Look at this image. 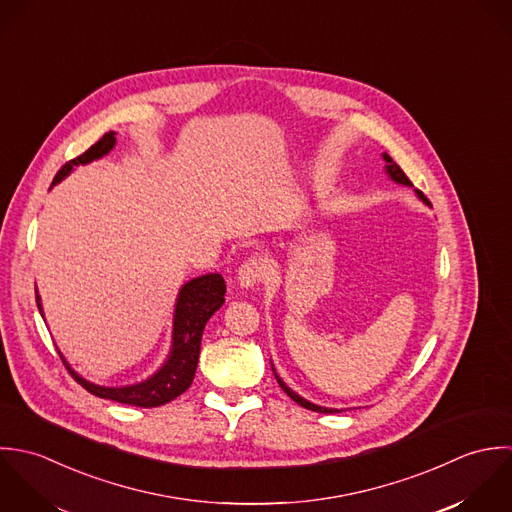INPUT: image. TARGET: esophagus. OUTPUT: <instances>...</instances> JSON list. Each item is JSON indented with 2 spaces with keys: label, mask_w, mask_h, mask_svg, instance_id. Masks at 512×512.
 <instances>
[{
  "label": "esophagus",
  "mask_w": 512,
  "mask_h": 512,
  "mask_svg": "<svg viewBox=\"0 0 512 512\" xmlns=\"http://www.w3.org/2000/svg\"><path fill=\"white\" fill-rule=\"evenodd\" d=\"M267 269H269V265H267L265 259H261V257H251V259H247V261L239 267V271H237V281H239V285H241L243 289H249V287L257 285V283L267 275Z\"/></svg>",
  "instance_id": "1"
}]
</instances>
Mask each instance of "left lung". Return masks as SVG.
I'll return each mask as SVG.
<instances>
[{
    "mask_svg": "<svg viewBox=\"0 0 512 512\" xmlns=\"http://www.w3.org/2000/svg\"><path fill=\"white\" fill-rule=\"evenodd\" d=\"M384 156V160H386V172H388V176L394 180V182H398V184H402V186H411V182H409L408 176L404 174V170L388 156V154H382ZM417 192V198L419 200H423L425 204L429 205V202H427V198L419 192V190H415ZM273 372H275V368H273ZM275 378H277V382H279V386L283 388V392L293 400V402H297L299 406H303V408L310 409V411H318V413H336V411H340V409H332V408H322V406H316V404H310V402H307L305 398H301L299 394H295L279 376H277V372H275Z\"/></svg>",
    "mask_w": 512,
    "mask_h": 512,
    "instance_id": "left-lung-1",
    "label": "left lung"
}]
</instances>
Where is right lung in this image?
Masks as SVG:
<instances>
[{"mask_svg":"<svg viewBox=\"0 0 512 512\" xmlns=\"http://www.w3.org/2000/svg\"><path fill=\"white\" fill-rule=\"evenodd\" d=\"M116 132H106L103 138L93 144L87 152L77 156L75 160L67 162L55 176L53 184H59L65 176L71 174L75 166L89 164L93 160L103 158L108 154L114 144ZM225 281L219 273H207L198 279L188 281L176 299V310H174V330H172V350L164 366L152 374L148 380L132 386H120V388H106V386H97L81 378L63 358V364L67 370L75 376V380L93 396L112 400L118 404H128V406H138V408H158L164 406L172 400H176L180 394H184L196 376L198 368V358H200V346H202V334H204L205 324L211 318V314L225 303ZM37 299V308L43 316V307H41V297L35 293Z\"/></svg>","mask_w":512,"mask_h":512,"instance_id":"right-lung-1","label":"right lung"}]
</instances>
